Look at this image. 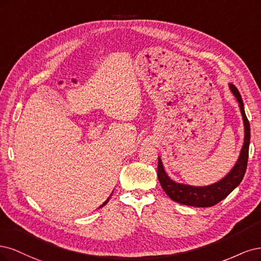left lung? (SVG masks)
Instances as JSON below:
<instances>
[{
	"label": "left lung",
	"instance_id": "left-lung-1",
	"mask_svg": "<svg viewBox=\"0 0 261 261\" xmlns=\"http://www.w3.org/2000/svg\"><path fill=\"white\" fill-rule=\"evenodd\" d=\"M230 91L239 102L241 109L243 123H244V143L241 149L238 162L235 163L230 172L226 174L221 180L216 183L209 184L206 187H193L189 184H183L175 182L170 176L167 174L161 157H158V180L166 194L176 203L195 206V207H210L219 203L222 199L228 196L230 193L238 188L242 182L244 174H245L248 161V149L250 143V127L249 121L246 117L245 111H244L243 99L237 87L229 83Z\"/></svg>",
	"mask_w": 261,
	"mask_h": 261
}]
</instances>
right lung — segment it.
<instances>
[{"instance_id": "obj_1", "label": "right lung", "mask_w": 261, "mask_h": 261, "mask_svg": "<svg viewBox=\"0 0 261 261\" xmlns=\"http://www.w3.org/2000/svg\"><path fill=\"white\" fill-rule=\"evenodd\" d=\"M112 195H113V194H112ZM112 195H111V196H112ZM109 198H111V197H108V198H107V199H106V200H105V201H104V203H103V204H102V205H100V206H99V208H102V207H103V206H105V205H106V204H107V201H108V200H109Z\"/></svg>"}]
</instances>
